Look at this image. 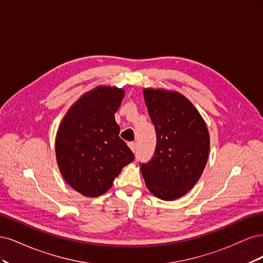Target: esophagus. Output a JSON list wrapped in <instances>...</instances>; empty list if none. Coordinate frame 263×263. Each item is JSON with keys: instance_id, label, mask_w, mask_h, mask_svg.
Instances as JSON below:
<instances>
[{"instance_id": "1", "label": "esophagus", "mask_w": 263, "mask_h": 263, "mask_svg": "<svg viewBox=\"0 0 263 263\" xmlns=\"http://www.w3.org/2000/svg\"><path fill=\"white\" fill-rule=\"evenodd\" d=\"M128 147L130 148V150L133 151V153H135V151H136V142H134V141L129 142V144H128Z\"/></svg>"}]
</instances>
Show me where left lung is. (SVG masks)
Returning <instances> with one entry per match:
<instances>
[{
    "instance_id": "obj_1",
    "label": "left lung",
    "mask_w": 263,
    "mask_h": 263,
    "mask_svg": "<svg viewBox=\"0 0 263 263\" xmlns=\"http://www.w3.org/2000/svg\"><path fill=\"white\" fill-rule=\"evenodd\" d=\"M157 133L153 159L140 164L148 190L163 201L185 195L200 180L208 162L210 134L203 117L184 95L164 89H144Z\"/></svg>"
}]
</instances>
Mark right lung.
Instances as JSON below:
<instances>
[{
	"instance_id": "1",
	"label": "right lung",
	"mask_w": 263,
	"mask_h": 263,
	"mask_svg": "<svg viewBox=\"0 0 263 263\" xmlns=\"http://www.w3.org/2000/svg\"><path fill=\"white\" fill-rule=\"evenodd\" d=\"M124 95L117 86L94 87L73 103L59 125L54 149L60 173L84 196L104 194L134 160L115 122Z\"/></svg>"
}]
</instances>
